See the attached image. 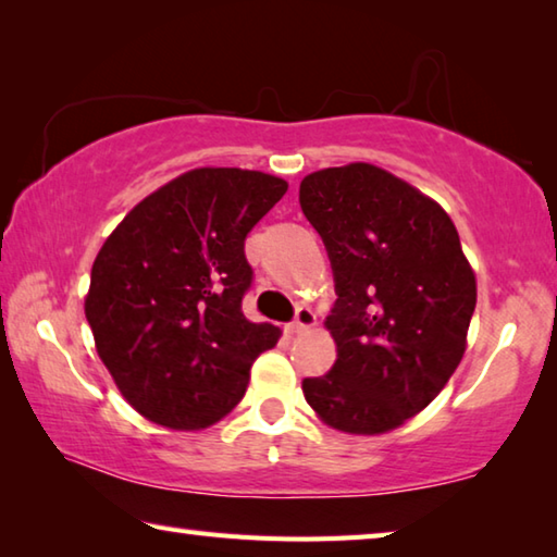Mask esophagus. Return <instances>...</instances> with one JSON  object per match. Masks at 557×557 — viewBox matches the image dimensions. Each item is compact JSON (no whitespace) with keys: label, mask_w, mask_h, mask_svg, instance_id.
I'll return each instance as SVG.
<instances>
[{"label":"esophagus","mask_w":557,"mask_h":557,"mask_svg":"<svg viewBox=\"0 0 557 557\" xmlns=\"http://www.w3.org/2000/svg\"><path fill=\"white\" fill-rule=\"evenodd\" d=\"M314 322H317V314L312 312V309H309V307H299L295 322L289 324V329H292V332H295V334H297V332H307L309 326H314Z\"/></svg>","instance_id":"esophagus-1"}]
</instances>
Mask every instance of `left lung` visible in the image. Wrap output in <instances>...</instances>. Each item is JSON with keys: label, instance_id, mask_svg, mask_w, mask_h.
I'll list each match as a JSON object with an SVG mask.
<instances>
[{"label": "left lung", "instance_id": "left-lung-1", "mask_svg": "<svg viewBox=\"0 0 557 557\" xmlns=\"http://www.w3.org/2000/svg\"><path fill=\"white\" fill-rule=\"evenodd\" d=\"M299 203L326 245L338 295L324 322L336 363L301 391L329 428L383 435L425 410L457 371L474 270L447 211L375 164L307 174Z\"/></svg>", "mask_w": 557, "mask_h": 557}]
</instances>
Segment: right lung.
Segmentation results:
<instances>
[{
	"mask_svg": "<svg viewBox=\"0 0 557 557\" xmlns=\"http://www.w3.org/2000/svg\"><path fill=\"white\" fill-rule=\"evenodd\" d=\"M287 182L199 166L139 201L102 243L86 319L117 391L169 430H203L243 400L280 329L243 314L252 270L245 235Z\"/></svg>",
	"mask_w": 557,
	"mask_h": 557,
	"instance_id": "obj_1",
	"label": "right lung"
}]
</instances>
